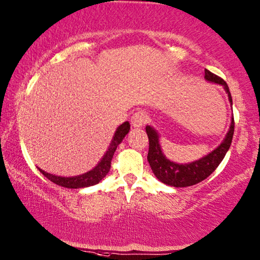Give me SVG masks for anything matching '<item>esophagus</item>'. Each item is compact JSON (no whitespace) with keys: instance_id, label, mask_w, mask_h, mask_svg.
<instances>
[{"instance_id":"1","label":"esophagus","mask_w":260,"mask_h":260,"mask_svg":"<svg viewBox=\"0 0 260 260\" xmlns=\"http://www.w3.org/2000/svg\"><path fill=\"white\" fill-rule=\"evenodd\" d=\"M149 121V116L144 110H137L131 117V124L135 127H141Z\"/></svg>"}]
</instances>
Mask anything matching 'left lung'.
Returning a JSON list of instances; mask_svg holds the SVG:
<instances>
[{
    "mask_svg": "<svg viewBox=\"0 0 260 260\" xmlns=\"http://www.w3.org/2000/svg\"><path fill=\"white\" fill-rule=\"evenodd\" d=\"M205 80L223 85L225 91L228 93L229 101L232 104L230 90H229L226 82L223 78L218 77L217 75L205 69ZM145 130L149 137L148 160L153 174L161 183L167 184V185L175 187H186L194 185V184L208 178L218 168V165L220 164V161L223 160V158L226 155L228 150L230 149L233 131H235V121H233L232 116L231 125L226 134V137L224 138V141L221 142V144L218 148L214 149L209 155L201 158V159L191 161V163L187 164H177L175 161L169 160L164 156V153L161 152L159 136H158L157 131L149 125H146Z\"/></svg>",
    "mask_w": 260,
    "mask_h": 260,
    "instance_id": "8db88e82",
    "label": "left lung"
}]
</instances>
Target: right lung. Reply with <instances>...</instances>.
I'll return each mask as SVG.
<instances>
[{
    "label": "right lung",
    "mask_w": 260,
    "mask_h": 260,
    "mask_svg": "<svg viewBox=\"0 0 260 260\" xmlns=\"http://www.w3.org/2000/svg\"><path fill=\"white\" fill-rule=\"evenodd\" d=\"M130 130V124L129 122H124L122 125H119L116 130L114 135V138L110 143V146H109L108 151L105 152L102 159L99 164L96 165L92 170H90L86 174L75 176V177H61V176H55L51 174H48V172L41 170V174H43L44 177L50 180V182L57 184L59 186L68 187V189H80V187H86L95 185V184L100 183L105 176L108 175L109 170H110L111 167V159L114 157V153L117 149V146L121 144L123 138L125 137V135L129 133Z\"/></svg>",
    "instance_id": "obj_1"
}]
</instances>
